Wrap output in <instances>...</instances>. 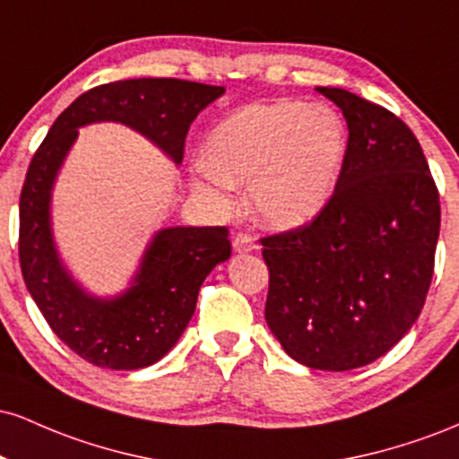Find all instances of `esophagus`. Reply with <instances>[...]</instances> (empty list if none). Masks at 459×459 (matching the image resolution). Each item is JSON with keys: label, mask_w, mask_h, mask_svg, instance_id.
<instances>
[{"label": "esophagus", "mask_w": 459, "mask_h": 459, "mask_svg": "<svg viewBox=\"0 0 459 459\" xmlns=\"http://www.w3.org/2000/svg\"><path fill=\"white\" fill-rule=\"evenodd\" d=\"M233 250L235 252H252V250H256V244H255V239H252L250 235H246V233H237L235 237H233Z\"/></svg>", "instance_id": "34e87169"}]
</instances>
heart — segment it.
<instances>
[{
    "label": "heart",
    "mask_w": 459,
    "mask_h": 459,
    "mask_svg": "<svg viewBox=\"0 0 459 459\" xmlns=\"http://www.w3.org/2000/svg\"><path fill=\"white\" fill-rule=\"evenodd\" d=\"M347 152V129L328 105L255 103L220 120L204 140L192 187L229 209L247 186V209L261 226L293 230L328 207Z\"/></svg>",
    "instance_id": "heart-1"
}]
</instances>
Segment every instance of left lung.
Here are the masks:
<instances>
[{
    "label": "left lung",
    "instance_id": "obj_1",
    "mask_svg": "<svg viewBox=\"0 0 459 459\" xmlns=\"http://www.w3.org/2000/svg\"><path fill=\"white\" fill-rule=\"evenodd\" d=\"M317 92L345 116V161L313 222L261 239L265 321L299 365L350 371L386 354L419 319L434 276L440 200L403 120L343 88Z\"/></svg>",
    "mask_w": 459,
    "mask_h": 459
}]
</instances>
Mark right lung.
I'll use <instances>...</instances> for the list:
<instances>
[{
  "label": "right lung",
  "mask_w": 459,
  "mask_h": 459,
  "mask_svg": "<svg viewBox=\"0 0 459 459\" xmlns=\"http://www.w3.org/2000/svg\"><path fill=\"white\" fill-rule=\"evenodd\" d=\"M222 94V86L186 79L103 83L68 105L36 151L19 200L21 272L57 339L83 360L116 371L161 360L186 332L200 284L229 261L230 241L226 226H168L152 235L125 291H88L62 261L51 224L54 186L79 129L120 123L178 166L189 125Z\"/></svg>",
  "instance_id": "obj_1"
}]
</instances>
